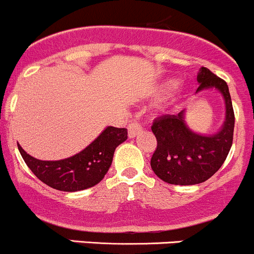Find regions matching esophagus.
I'll use <instances>...</instances> for the list:
<instances>
[{
	"mask_svg": "<svg viewBox=\"0 0 254 254\" xmlns=\"http://www.w3.org/2000/svg\"><path fill=\"white\" fill-rule=\"evenodd\" d=\"M142 132V127L138 122H133L131 125H128V136L129 138H134L136 136H138Z\"/></svg>",
	"mask_w": 254,
	"mask_h": 254,
	"instance_id": "obj_1",
	"label": "esophagus"
}]
</instances>
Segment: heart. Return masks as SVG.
<instances>
[{"label":"heart","mask_w":254,"mask_h":254,"mask_svg":"<svg viewBox=\"0 0 254 254\" xmlns=\"http://www.w3.org/2000/svg\"><path fill=\"white\" fill-rule=\"evenodd\" d=\"M177 84L178 82L176 79H167V81H165L158 88L159 96H168L173 89H176Z\"/></svg>","instance_id":"b5f03b06"}]
</instances>
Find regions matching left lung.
Listing matches in <instances>:
<instances>
[{
    "mask_svg": "<svg viewBox=\"0 0 254 254\" xmlns=\"http://www.w3.org/2000/svg\"><path fill=\"white\" fill-rule=\"evenodd\" d=\"M197 81L195 93L214 89L223 97V125L213 134L197 133L186 123V110L154 120L152 132L157 148L151 167L157 177L170 185L192 186L211 178L226 161L233 142L234 112L228 86L206 67L199 68Z\"/></svg>",
    "mask_w": 254,
    "mask_h": 254,
    "instance_id": "1",
    "label": "left lung"
}]
</instances>
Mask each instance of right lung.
Here are the masks:
<instances>
[{"label": "right lung", "instance_id": "add662e5", "mask_svg": "<svg viewBox=\"0 0 254 254\" xmlns=\"http://www.w3.org/2000/svg\"><path fill=\"white\" fill-rule=\"evenodd\" d=\"M127 139V129L108 126L84 149L59 161H41L18 144V151L33 175L55 190L77 192L100 183L112 165L113 153Z\"/></svg>", "mask_w": 254, "mask_h": 254}]
</instances>
